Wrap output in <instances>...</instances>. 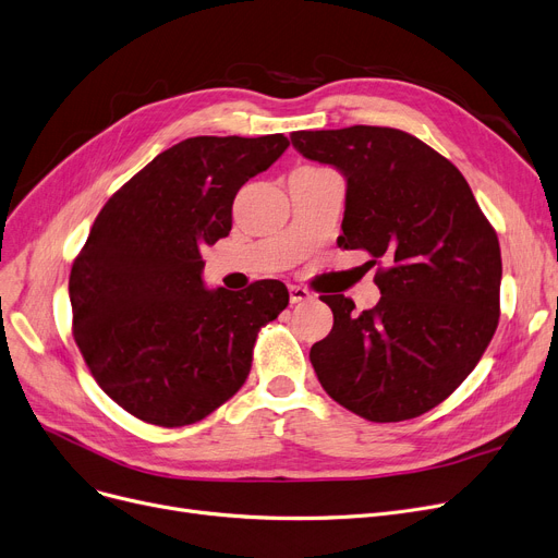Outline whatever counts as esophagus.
Wrapping results in <instances>:
<instances>
[{
  "label": "esophagus",
  "instance_id": "obj_1",
  "mask_svg": "<svg viewBox=\"0 0 558 558\" xmlns=\"http://www.w3.org/2000/svg\"><path fill=\"white\" fill-rule=\"evenodd\" d=\"M312 299V294L307 292L305 287H301V284H289V301L292 303H305V301H310Z\"/></svg>",
  "mask_w": 558,
  "mask_h": 558
}]
</instances>
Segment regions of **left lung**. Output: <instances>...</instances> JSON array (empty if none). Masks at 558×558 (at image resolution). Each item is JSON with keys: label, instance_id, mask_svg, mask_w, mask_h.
Segmentation results:
<instances>
[{"label": "left lung", "instance_id": "left-lung-1", "mask_svg": "<svg viewBox=\"0 0 558 558\" xmlns=\"http://www.w3.org/2000/svg\"><path fill=\"white\" fill-rule=\"evenodd\" d=\"M310 161L347 180L337 246L385 259L376 307L324 296L332 330L310 349L324 390L369 422H403L442 403L476 367L499 319V241L468 180L392 128L292 132Z\"/></svg>", "mask_w": 558, "mask_h": 558}]
</instances>
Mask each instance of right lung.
I'll return each mask as SVG.
<instances>
[{"mask_svg":"<svg viewBox=\"0 0 558 558\" xmlns=\"http://www.w3.org/2000/svg\"><path fill=\"white\" fill-rule=\"evenodd\" d=\"M287 136H193L157 155L95 219L70 271L72 335L102 390L163 428L196 424L246 383L280 280L207 289L201 246L230 234L236 191Z\"/></svg>","mask_w":558,"mask_h":558,"instance_id":"obj_1","label":"right lung"}]
</instances>
